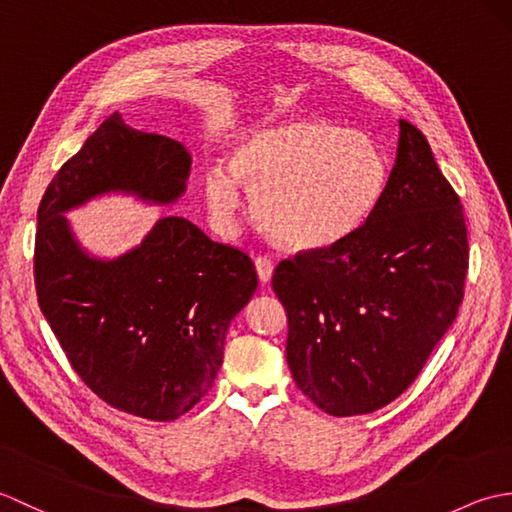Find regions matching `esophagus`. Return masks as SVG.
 <instances>
[{"label":"esophagus","instance_id":"obj_1","mask_svg":"<svg viewBox=\"0 0 512 512\" xmlns=\"http://www.w3.org/2000/svg\"><path fill=\"white\" fill-rule=\"evenodd\" d=\"M255 268H257V275L262 279V284H268L270 277H273V270H275V262L266 255H259L255 259Z\"/></svg>","mask_w":512,"mask_h":512}]
</instances>
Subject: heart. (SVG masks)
I'll return each instance as SVG.
<instances>
[{"label":"heart","mask_w":512,"mask_h":512,"mask_svg":"<svg viewBox=\"0 0 512 512\" xmlns=\"http://www.w3.org/2000/svg\"><path fill=\"white\" fill-rule=\"evenodd\" d=\"M389 160L374 136L297 118L239 138L226 165L204 169L213 220L231 228L242 187L253 193L257 222L292 248H323L350 237L376 211Z\"/></svg>","instance_id":"heart-1"}]
</instances>
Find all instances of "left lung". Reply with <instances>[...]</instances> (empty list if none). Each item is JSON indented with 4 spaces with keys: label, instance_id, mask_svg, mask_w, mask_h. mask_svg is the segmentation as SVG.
<instances>
[{
    "label": "left lung",
    "instance_id": "1",
    "mask_svg": "<svg viewBox=\"0 0 512 512\" xmlns=\"http://www.w3.org/2000/svg\"><path fill=\"white\" fill-rule=\"evenodd\" d=\"M466 270L458 193L420 129L400 121L396 165L369 220L275 268L297 387L330 416L389 405L458 317Z\"/></svg>",
    "mask_w": 512,
    "mask_h": 512
}]
</instances>
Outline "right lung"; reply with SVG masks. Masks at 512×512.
Segmentation results:
<instances>
[{
	"instance_id": "right-lung-1",
	"label": "right lung",
	"mask_w": 512,
	"mask_h": 512,
	"mask_svg": "<svg viewBox=\"0 0 512 512\" xmlns=\"http://www.w3.org/2000/svg\"><path fill=\"white\" fill-rule=\"evenodd\" d=\"M189 171L178 140L112 114L57 171L37 211V299L72 369L107 405L160 422L213 387L228 325L257 288L255 264L176 215L105 262L85 253L63 213L110 191L171 204Z\"/></svg>"
}]
</instances>
